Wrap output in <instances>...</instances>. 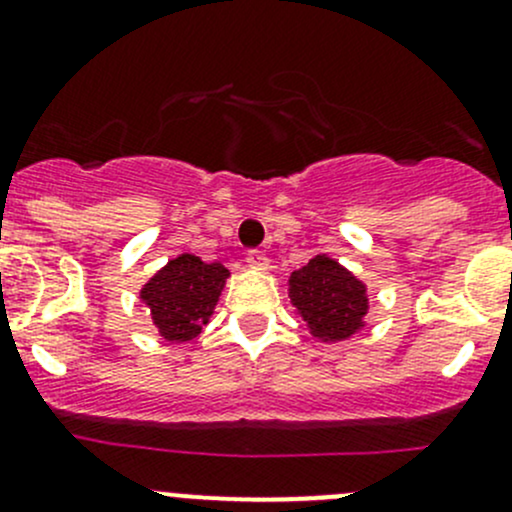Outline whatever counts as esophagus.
I'll return each mask as SVG.
<instances>
[{
	"mask_svg": "<svg viewBox=\"0 0 512 512\" xmlns=\"http://www.w3.org/2000/svg\"><path fill=\"white\" fill-rule=\"evenodd\" d=\"M245 260H247V265L252 267V270H270V260H267L265 252L250 250V252H247Z\"/></svg>",
	"mask_w": 512,
	"mask_h": 512,
	"instance_id": "34e87169",
	"label": "esophagus"
}]
</instances>
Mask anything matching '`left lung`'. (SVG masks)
<instances>
[{
	"label": "left lung",
	"mask_w": 512,
	"mask_h": 512,
	"mask_svg": "<svg viewBox=\"0 0 512 512\" xmlns=\"http://www.w3.org/2000/svg\"><path fill=\"white\" fill-rule=\"evenodd\" d=\"M289 292L311 333L324 341H343L363 326L368 311L365 287L338 262L319 255L289 277Z\"/></svg>",
	"instance_id": "left-lung-1"
}]
</instances>
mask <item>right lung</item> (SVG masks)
I'll return each instance as SVG.
<instances>
[{"mask_svg":"<svg viewBox=\"0 0 512 512\" xmlns=\"http://www.w3.org/2000/svg\"><path fill=\"white\" fill-rule=\"evenodd\" d=\"M225 270L220 262H203L196 255H181L159 270L142 289L152 319L166 341H191L201 333L223 289Z\"/></svg>","mask_w":512,"mask_h":512,"instance_id":"right-lung-1","label":"right lung"}]
</instances>
